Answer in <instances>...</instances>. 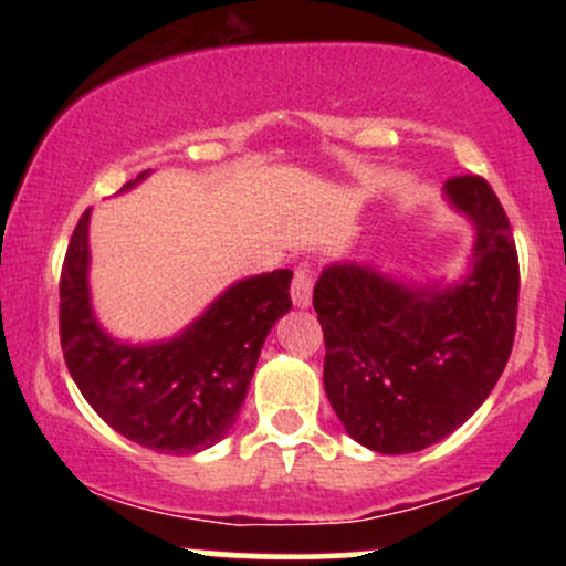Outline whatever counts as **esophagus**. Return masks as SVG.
I'll return each mask as SVG.
<instances>
[{
	"mask_svg": "<svg viewBox=\"0 0 566 566\" xmlns=\"http://www.w3.org/2000/svg\"><path fill=\"white\" fill-rule=\"evenodd\" d=\"M311 295H314V271L311 265H297L295 279H292V303L297 308H308Z\"/></svg>",
	"mask_w": 566,
	"mask_h": 566,
	"instance_id": "1",
	"label": "esophagus"
}]
</instances>
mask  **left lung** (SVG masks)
<instances>
[{
	"label": "left lung",
	"instance_id": "left-lung-1",
	"mask_svg": "<svg viewBox=\"0 0 566 566\" xmlns=\"http://www.w3.org/2000/svg\"><path fill=\"white\" fill-rule=\"evenodd\" d=\"M471 220L469 274L407 284L373 263H333L314 287L324 329V391L350 439L382 454L420 452L484 405L513 348L518 258L484 178L444 184Z\"/></svg>",
	"mask_w": 566,
	"mask_h": 566
}]
</instances>
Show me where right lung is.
Here are the masks:
<instances>
[{
	"label": "right lung",
	"mask_w": 566,
	"mask_h": 566,
	"mask_svg": "<svg viewBox=\"0 0 566 566\" xmlns=\"http://www.w3.org/2000/svg\"><path fill=\"white\" fill-rule=\"evenodd\" d=\"M87 231L90 210L61 271V346L71 378L116 433L140 447L191 454L218 444L237 423L265 335L292 308V271L239 279L170 340L125 343L101 327L90 303Z\"/></svg>",
	"instance_id": "add662e5"
}]
</instances>
